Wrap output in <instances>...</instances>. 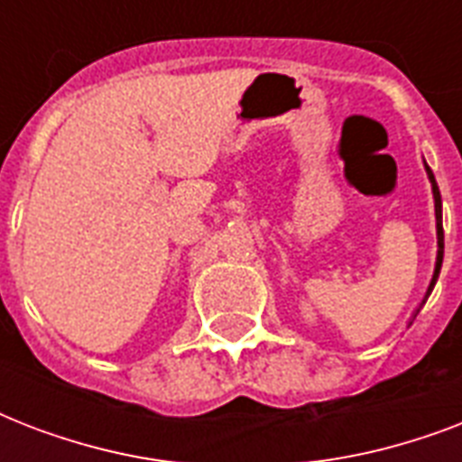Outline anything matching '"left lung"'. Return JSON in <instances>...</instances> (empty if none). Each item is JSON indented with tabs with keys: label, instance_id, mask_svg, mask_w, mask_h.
I'll list each match as a JSON object with an SVG mask.
<instances>
[{
	"label": "left lung",
	"instance_id": "obj_1",
	"mask_svg": "<svg viewBox=\"0 0 462 462\" xmlns=\"http://www.w3.org/2000/svg\"><path fill=\"white\" fill-rule=\"evenodd\" d=\"M427 172H430V180H431V189H434V208H437V237H439V254H437V268H434V278H431V285H430V292L434 288V282L439 278V271H441V261H444V225H441V194H439V187L437 181H434V174L431 170L427 167ZM427 292V295H430Z\"/></svg>",
	"mask_w": 462,
	"mask_h": 462
}]
</instances>
